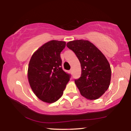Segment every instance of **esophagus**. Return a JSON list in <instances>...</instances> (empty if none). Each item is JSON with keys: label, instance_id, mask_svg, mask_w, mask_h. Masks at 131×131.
Listing matches in <instances>:
<instances>
[{"label": "esophagus", "instance_id": "esophagus-1", "mask_svg": "<svg viewBox=\"0 0 131 131\" xmlns=\"http://www.w3.org/2000/svg\"><path fill=\"white\" fill-rule=\"evenodd\" d=\"M69 73L70 74H72L73 73V70H72V69H70V70H69Z\"/></svg>", "mask_w": 131, "mask_h": 131}]
</instances>
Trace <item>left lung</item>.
<instances>
[{"mask_svg":"<svg viewBox=\"0 0 131 131\" xmlns=\"http://www.w3.org/2000/svg\"><path fill=\"white\" fill-rule=\"evenodd\" d=\"M66 46L75 53L81 64V77L74 80L81 95L90 100L98 99L110 85L112 71L107 59L88 40L71 41Z\"/></svg>","mask_w":131,"mask_h":131,"instance_id":"obj_1","label":"left lung"}]
</instances>
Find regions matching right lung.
<instances>
[{
  "label": "right lung",
  "mask_w": 131,
  "mask_h": 131,
  "mask_svg": "<svg viewBox=\"0 0 131 131\" xmlns=\"http://www.w3.org/2000/svg\"><path fill=\"white\" fill-rule=\"evenodd\" d=\"M66 42L51 40L36 51L29 63L28 78L36 96L44 102L51 103L63 95L70 75L62 68L60 54Z\"/></svg>",
  "instance_id": "add662e5"
}]
</instances>
